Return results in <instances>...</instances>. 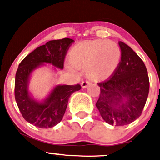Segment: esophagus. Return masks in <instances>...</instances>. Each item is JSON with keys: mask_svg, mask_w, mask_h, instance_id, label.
I'll list each match as a JSON object with an SVG mask.
<instances>
[{"mask_svg": "<svg viewBox=\"0 0 160 160\" xmlns=\"http://www.w3.org/2000/svg\"><path fill=\"white\" fill-rule=\"evenodd\" d=\"M89 85H90V82H87V81L82 82V83H81V86H82V88H87Z\"/></svg>", "mask_w": 160, "mask_h": 160, "instance_id": "esophagus-1", "label": "esophagus"}]
</instances>
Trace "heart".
Masks as SVG:
<instances>
[{
    "label": "heart",
    "mask_w": 160,
    "mask_h": 160,
    "mask_svg": "<svg viewBox=\"0 0 160 160\" xmlns=\"http://www.w3.org/2000/svg\"><path fill=\"white\" fill-rule=\"evenodd\" d=\"M121 58L119 46L105 39L78 42L67 55L70 66L75 70H84L86 77L93 82L104 81L111 77L119 66Z\"/></svg>",
    "instance_id": "obj_1"
}]
</instances>
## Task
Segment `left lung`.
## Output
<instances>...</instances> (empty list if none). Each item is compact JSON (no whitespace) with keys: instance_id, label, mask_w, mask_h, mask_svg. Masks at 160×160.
<instances>
[{"instance_id":"left-lung-1","label":"left lung","mask_w":160,"mask_h":160,"mask_svg":"<svg viewBox=\"0 0 160 160\" xmlns=\"http://www.w3.org/2000/svg\"><path fill=\"white\" fill-rule=\"evenodd\" d=\"M122 51L119 66L111 77L102 82L96 102L106 122L117 127L136 120L142 114L149 93V78L142 59L130 46L118 42Z\"/></svg>"}]
</instances>
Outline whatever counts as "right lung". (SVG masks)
<instances>
[{
	"label": "right lung",
	"instance_id": "1",
	"mask_svg": "<svg viewBox=\"0 0 160 160\" xmlns=\"http://www.w3.org/2000/svg\"><path fill=\"white\" fill-rule=\"evenodd\" d=\"M73 42V39L67 38L49 41L31 52L18 66L15 99L23 118L37 128H51L58 124L64 116L69 98L81 89L79 84L57 85L42 101L33 98L29 91L31 75L38 68L50 64L62 70L65 57Z\"/></svg>",
	"mask_w": 160,
	"mask_h": 160
}]
</instances>
